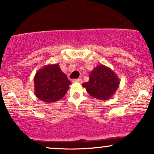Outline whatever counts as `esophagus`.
<instances>
[{"label":"esophagus","mask_w":154,"mask_h":154,"mask_svg":"<svg viewBox=\"0 0 154 154\" xmlns=\"http://www.w3.org/2000/svg\"><path fill=\"white\" fill-rule=\"evenodd\" d=\"M72 81L73 82V83H74V82H78V83H83V81H82V79H73Z\"/></svg>","instance_id":"1"}]
</instances>
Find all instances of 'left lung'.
<instances>
[{"instance_id":"8db88e82","label":"left lung","mask_w":154,"mask_h":154,"mask_svg":"<svg viewBox=\"0 0 154 154\" xmlns=\"http://www.w3.org/2000/svg\"><path fill=\"white\" fill-rule=\"evenodd\" d=\"M116 74L104 65H98L90 73L89 81L83 84L90 95L100 100H109L119 88Z\"/></svg>"}]
</instances>
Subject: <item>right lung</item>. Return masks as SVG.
Returning <instances> with one entry per match:
<instances>
[{"mask_svg":"<svg viewBox=\"0 0 154 154\" xmlns=\"http://www.w3.org/2000/svg\"><path fill=\"white\" fill-rule=\"evenodd\" d=\"M35 94L47 103L64 97L71 83L57 64H48L39 69L34 76Z\"/></svg>","mask_w":154,"mask_h":154,"instance_id":"obj_1","label":"right lung"}]
</instances>
